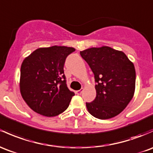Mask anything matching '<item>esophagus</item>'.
<instances>
[{
    "mask_svg": "<svg viewBox=\"0 0 153 153\" xmlns=\"http://www.w3.org/2000/svg\"><path fill=\"white\" fill-rule=\"evenodd\" d=\"M83 91V88H81L80 90L76 91H75V94H78V95H80Z\"/></svg>",
    "mask_w": 153,
    "mask_h": 153,
    "instance_id": "1",
    "label": "esophagus"
}]
</instances>
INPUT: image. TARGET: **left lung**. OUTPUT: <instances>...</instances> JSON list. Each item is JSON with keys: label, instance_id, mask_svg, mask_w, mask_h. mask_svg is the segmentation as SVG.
I'll list each match as a JSON object with an SVG mask.
<instances>
[{"label": "left lung", "instance_id": "8db88e82", "mask_svg": "<svg viewBox=\"0 0 153 153\" xmlns=\"http://www.w3.org/2000/svg\"><path fill=\"white\" fill-rule=\"evenodd\" d=\"M94 74L97 97L86 103L88 111L105 120L120 114L133 98L135 91L134 65L123 51L111 47H93L80 52Z\"/></svg>", "mask_w": 153, "mask_h": 153}]
</instances>
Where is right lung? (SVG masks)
I'll use <instances>...</instances> for the list:
<instances>
[{
	"instance_id": "right-lung-1",
	"label": "right lung",
	"mask_w": 153,
	"mask_h": 153,
	"mask_svg": "<svg viewBox=\"0 0 153 153\" xmlns=\"http://www.w3.org/2000/svg\"><path fill=\"white\" fill-rule=\"evenodd\" d=\"M75 49L53 46L35 50L21 65L19 89L23 100L40 115L53 117L68 108L74 92L66 84L64 65Z\"/></svg>"
}]
</instances>
